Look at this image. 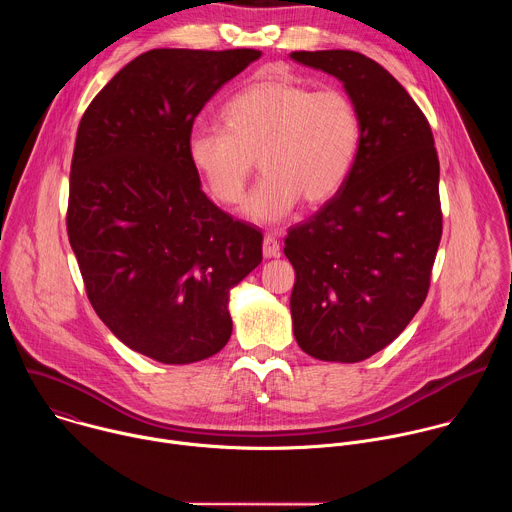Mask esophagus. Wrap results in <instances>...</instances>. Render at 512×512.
<instances>
[{"label":"esophagus","mask_w":512,"mask_h":512,"mask_svg":"<svg viewBox=\"0 0 512 512\" xmlns=\"http://www.w3.org/2000/svg\"><path fill=\"white\" fill-rule=\"evenodd\" d=\"M263 257L265 259L279 257V241L273 235H265L263 239Z\"/></svg>","instance_id":"obj_1"}]
</instances>
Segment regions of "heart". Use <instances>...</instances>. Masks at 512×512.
Here are the masks:
<instances>
[{"instance_id":"heart-1","label":"heart","mask_w":512,"mask_h":512,"mask_svg":"<svg viewBox=\"0 0 512 512\" xmlns=\"http://www.w3.org/2000/svg\"><path fill=\"white\" fill-rule=\"evenodd\" d=\"M223 129H196L188 158L210 194L239 204L255 168L245 214L255 223H279L304 200L328 202L348 180L362 139L360 113L338 89L291 77H265L235 93L221 109Z\"/></svg>"}]
</instances>
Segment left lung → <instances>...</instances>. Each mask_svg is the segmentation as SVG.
Instances as JSON below:
<instances>
[{
	"label": "left lung",
	"mask_w": 512,
	"mask_h": 512,
	"mask_svg": "<svg viewBox=\"0 0 512 512\" xmlns=\"http://www.w3.org/2000/svg\"><path fill=\"white\" fill-rule=\"evenodd\" d=\"M291 58L342 81L362 123L344 186L285 237L294 334L314 358L358 362L391 344L427 298L442 239L440 160L427 117L379 62L352 50Z\"/></svg>",
	"instance_id": "1"
}]
</instances>
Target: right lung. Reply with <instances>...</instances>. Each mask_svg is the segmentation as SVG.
<instances>
[{"mask_svg":"<svg viewBox=\"0 0 512 512\" xmlns=\"http://www.w3.org/2000/svg\"><path fill=\"white\" fill-rule=\"evenodd\" d=\"M259 50L156 48L87 107L70 164L66 231L91 306L131 350L204 360L233 332L229 289L263 235L212 204L188 158L192 125Z\"/></svg>","mask_w":512,"mask_h":512,"instance_id":"right-lung-1","label":"right lung"}]
</instances>
